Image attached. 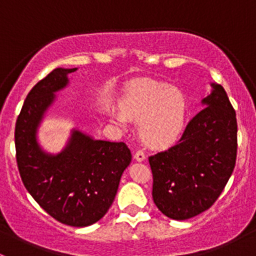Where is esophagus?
Returning a JSON list of instances; mask_svg holds the SVG:
<instances>
[{"label": "esophagus", "instance_id": "esophagus-1", "mask_svg": "<svg viewBox=\"0 0 256 256\" xmlns=\"http://www.w3.org/2000/svg\"><path fill=\"white\" fill-rule=\"evenodd\" d=\"M134 158H135L138 162H142L144 161V158H146V154H144L142 151H138L135 154H134Z\"/></svg>", "mask_w": 256, "mask_h": 256}]
</instances>
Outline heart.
Returning a JSON list of instances; mask_svg holds the SVG:
<instances>
[{
  "label": "heart",
  "instance_id": "b5f03b06",
  "mask_svg": "<svg viewBox=\"0 0 256 256\" xmlns=\"http://www.w3.org/2000/svg\"><path fill=\"white\" fill-rule=\"evenodd\" d=\"M120 110L110 109L114 122H140L138 135L146 146L170 148L182 138L187 124L188 102L182 90L157 80H141L121 100Z\"/></svg>",
  "mask_w": 256,
  "mask_h": 256
}]
</instances>
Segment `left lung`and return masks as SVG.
I'll use <instances>...</instances> for the list:
<instances>
[{"label": "left lung", "instance_id": "8db88e82", "mask_svg": "<svg viewBox=\"0 0 256 256\" xmlns=\"http://www.w3.org/2000/svg\"><path fill=\"white\" fill-rule=\"evenodd\" d=\"M210 88L203 110L190 121L180 142L148 157L154 204L176 220L207 210L236 166V112L222 85L210 82Z\"/></svg>", "mask_w": 256, "mask_h": 256}]
</instances>
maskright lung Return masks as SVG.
Here are the masks:
<instances>
[{
  "instance_id": "1",
  "label": "right lung",
  "mask_w": 256,
  "mask_h": 256,
  "mask_svg": "<svg viewBox=\"0 0 256 256\" xmlns=\"http://www.w3.org/2000/svg\"><path fill=\"white\" fill-rule=\"evenodd\" d=\"M76 69L56 68L33 86L17 118L14 144L20 178L36 202L60 223L88 226L109 210L131 152L126 144L96 140L76 128L56 154L40 144L38 131L56 94Z\"/></svg>"
}]
</instances>
